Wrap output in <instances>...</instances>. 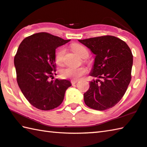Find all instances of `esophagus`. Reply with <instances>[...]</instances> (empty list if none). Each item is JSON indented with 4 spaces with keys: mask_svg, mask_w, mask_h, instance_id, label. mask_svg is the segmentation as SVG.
Instances as JSON below:
<instances>
[{
    "mask_svg": "<svg viewBox=\"0 0 147 147\" xmlns=\"http://www.w3.org/2000/svg\"><path fill=\"white\" fill-rule=\"evenodd\" d=\"M78 82V80H71V83L72 85L76 84V83Z\"/></svg>",
    "mask_w": 147,
    "mask_h": 147,
    "instance_id": "1",
    "label": "esophagus"
}]
</instances>
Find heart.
Wrapping results in <instances>:
<instances>
[{
	"instance_id": "b5f03b06",
	"label": "heart",
	"mask_w": 147,
	"mask_h": 147,
	"mask_svg": "<svg viewBox=\"0 0 147 147\" xmlns=\"http://www.w3.org/2000/svg\"><path fill=\"white\" fill-rule=\"evenodd\" d=\"M73 50L77 55L85 59L88 56V51L87 49L80 44H73L71 46ZM65 53V48L60 47L57 50L55 56V62L58 65H62L64 64V58ZM88 72L87 68L81 67H67L63 69L61 72L62 76L65 78L71 79L73 80H79L82 76Z\"/></svg>"
}]
</instances>
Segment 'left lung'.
Segmentation results:
<instances>
[{
    "label": "left lung",
    "mask_w": 147,
    "mask_h": 147,
    "mask_svg": "<svg viewBox=\"0 0 147 147\" xmlns=\"http://www.w3.org/2000/svg\"><path fill=\"white\" fill-rule=\"evenodd\" d=\"M78 41L96 55L90 75L101 79L90 82V88L84 94L85 103L99 111L113 107L122 98L131 80L133 56L130 48L112 36Z\"/></svg>",
    "instance_id": "obj_1"
}]
</instances>
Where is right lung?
Returning a JSON list of instances; mask_svg holds the SVG:
<instances>
[{
    "instance_id": "1",
    "label": "right lung",
    "mask_w": 147,
    "mask_h": 147,
    "mask_svg": "<svg viewBox=\"0 0 147 147\" xmlns=\"http://www.w3.org/2000/svg\"><path fill=\"white\" fill-rule=\"evenodd\" d=\"M69 41L39 32L25 37L20 43L14 59L17 83L25 98L37 109L58 107L71 86L67 80L49 81L56 72L55 50Z\"/></svg>"
}]
</instances>
